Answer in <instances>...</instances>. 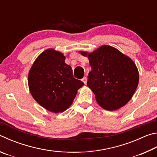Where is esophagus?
I'll return each mask as SVG.
<instances>
[{"label":"esophagus","mask_w":157,"mask_h":157,"mask_svg":"<svg viewBox=\"0 0 157 157\" xmlns=\"http://www.w3.org/2000/svg\"><path fill=\"white\" fill-rule=\"evenodd\" d=\"M82 82H83L85 84H86V82H87V78H86V77H84L83 79H82Z\"/></svg>","instance_id":"obj_1"}]
</instances>
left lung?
I'll return each mask as SVG.
<instances>
[{
  "mask_svg": "<svg viewBox=\"0 0 157 157\" xmlns=\"http://www.w3.org/2000/svg\"><path fill=\"white\" fill-rule=\"evenodd\" d=\"M80 53L89 58L91 71L87 86L94 92L98 105L107 111L125 105L136 91L139 79L137 67L131 58L107 45L91 53Z\"/></svg>",
  "mask_w": 157,
  "mask_h": 157,
  "instance_id": "8db88e82",
  "label": "left lung"
}]
</instances>
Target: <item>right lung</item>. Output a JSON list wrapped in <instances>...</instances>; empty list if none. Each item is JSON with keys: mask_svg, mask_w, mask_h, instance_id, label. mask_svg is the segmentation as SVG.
<instances>
[{"mask_svg": "<svg viewBox=\"0 0 157 157\" xmlns=\"http://www.w3.org/2000/svg\"><path fill=\"white\" fill-rule=\"evenodd\" d=\"M82 81L74 78L62 52L45 50L34 61L28 73L31 95L39 105L54 113L62 112L72 105Z\"/></svg>", "mask_w": 157, "mask_h": 157, "instance_id": "obj_1", "label": "right lung"}]
</instances>
